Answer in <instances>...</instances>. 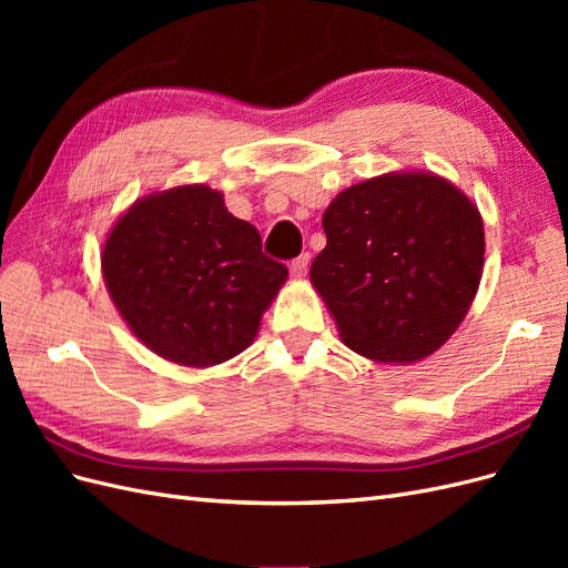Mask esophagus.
<instances>
[{
  "label": "esophagus",
  "instance_id": "obj_1",
  "mask_svg": "<svg viewBox=\"0 0 568 568\" xmlns=\"http://www.w3.org/2000/svg\"><path fill=\"white\" fill-rule=\"evenodd\" d=\"M307 263H311V255H307V253L294 257V261H291V274H294L296 280H301L303 274L307 272Z\"/></svg>",
  "mask_w": 568,
  "mask_h": 568
}]
</instances>
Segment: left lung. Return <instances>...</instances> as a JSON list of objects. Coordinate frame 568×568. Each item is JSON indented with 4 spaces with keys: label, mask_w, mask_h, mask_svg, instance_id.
I'll list each match as a JSON object with an SVG mask.
<instances>
[{
    "label": "left lung",
    "mask_w": 568,
    "mask_h": 568,
    "mask_svg": "<svg viewBox=\"0 0 568 568\" xmlns=\"http://www.w3.org/2000/svg\"><path fill=\"white\" fill-rule=\"evenodd\" d=\"M311 282L341 341L376 363L438 351L467 317L484 274V220L440 175L403 170L357 182L322 215Z\"/></svg>",
    "instance_id": "obj_1"
}]
</instances>
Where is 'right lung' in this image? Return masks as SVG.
<instances>
[{"mask_svg":"<svg viewBox=\"0 0 568 568\" xmlns=\"http://www.w3.org/2000/svg\"><path fill=\"white\" fill-rule=\"evenodd\" d=\"M109 296L149 351L213 367L246 351L288 277L217 189L180 184L136 199L101 248Z\"/></svg>","mask_w":568,"mask_h":568,"instance_id":"right-lung-1","label":"right lung"}]
</instances>
